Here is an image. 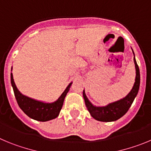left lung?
Masks as SVG:
<instances>
[{"mask_svg": "<svg viewBox=\"0 0 151 151\" xmlns=\"http://www.w3.org/2000/svg\"><path fill=\"white\" fill-rule=\"evenodd\" d=\"M133 54H134V52H133ZM134 62H135V70H136L135 82L129 93L123 99L115 101V102L111 103L107 106L96 107L88 100L83 90V96L86 106L89 112L90 113L91 116L94 119L101 122L115 121V120H117L118 119L122 117L124 114H126V113L129 109L134 99L138 94L140 86L139 68L137 65L135 57H134Z\"/></svg>", "mask_w": 151, "mask_h": 151, "instance_id": "8db88e82", "label": "left lung"}]
</instances>
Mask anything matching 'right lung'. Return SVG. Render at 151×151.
I'll list each match as a JSON object with an SVG mask.
<instances>
[{
    "mask_svg": "<svg viewBox=\"0 0 151 151\" xmlns=\"http://www.w3.org/2000/svg\"><path fill=\"white\" fill-rule=\"evenodd\" d=\"M10 77L15 97L19 108L30 118L41 122L48 121L50 119H55L59 116V112L63 105L65 98L68 92L70 85L72 84V83H70L68 86L65 90L64 91L63 93L56 101L52 103H45L37 101L22 94L16 87L12 73Z\"/></svg>",
    "mask_w": 151,
    "mask_h": 151,
    "instance_id": "right-lung-1",
    "label": "right lung"
}]
</instances>
